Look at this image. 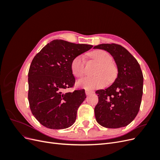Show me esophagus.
I'll return each mask as SVG.
<instances>
[{"label": "esophagus", "instance_id": "1", "mask_svg": "<svg viewBox=\"0 0 160 160\" xmlns=\"http://www.w3.org/2000/svg\"><path fill=\"white\" fill-rule=\"evenodd\" d=\"M85 93H86L87 95H89L94 93V91H91V90H88V89H86L85 90Z\"/></svg>", "mask_w": 160, "mask_h": 160}]
</instances>
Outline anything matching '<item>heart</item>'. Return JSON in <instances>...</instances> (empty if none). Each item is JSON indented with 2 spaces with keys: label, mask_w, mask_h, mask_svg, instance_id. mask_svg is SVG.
Listing matches in <instances>:
<instances>
[{
  "label": "heart",
  "mask_w": 160,
  "mask_h": 160,
  "mask_svg": "<svg viewBox=\"0 0 160 160\" xmlns=\"http://www.w3.org/2000/svg\"><path fill=\"white\" fill-rule=\"evenodd\" d=\"M91 56L99 64L95 72L96 76L85 77L78 81L77 86L87 89H95L103 88L107 83H112L117 76V69L112 62V56L104 50H95L91 53ZM85 66L83 56H77L71 62L72 74L77 78H81L85 75Z\"/></svg>",
  "instance_id": "heart-1"
}]
</instances>
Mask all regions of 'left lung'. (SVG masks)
Returning a JSON list of instances; mask_svg holds the SVG:
<instances>
[{
  "mask_svg": "<svg viewBox=\"0 0 160 160\" xmlns=\"http://www.w3.org/2000/svg\"><path fill=\"white\" fill-rule=\"evenodd\" d=\"M94 49L109 52L118 69V77L112 85L95 91L99 99L94 109L96 121L107 128L126 126L136 117L142 102L143 77L139 64L120 45L101 44Z\"/></svg>",
  "mask_w": 160,
  "mask_h": 160,
  "instance_id": "8db88e82",
  "label": "left lung"
}]
</instances>
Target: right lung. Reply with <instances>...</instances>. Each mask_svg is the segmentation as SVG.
I'll return each mask as SVG.
<instances>
[{"label": "right lung", "instance_id": "1", "mask_svg": "<svg viewBox=\"0 0 160 160\" xmlns=\"http://www.w3.org/2000/svg\"><path fill=\"white\" fill-rule=\"evenodd\" d=\"M92 47L57 39L33 58L28 73V99L32 115L43 126L65 129L75 122L77 109L86 98L85 90H64L75 82L72 61Z\"/></svg>", "mask_w": 160, "mask_h": 160}]
</instances>
